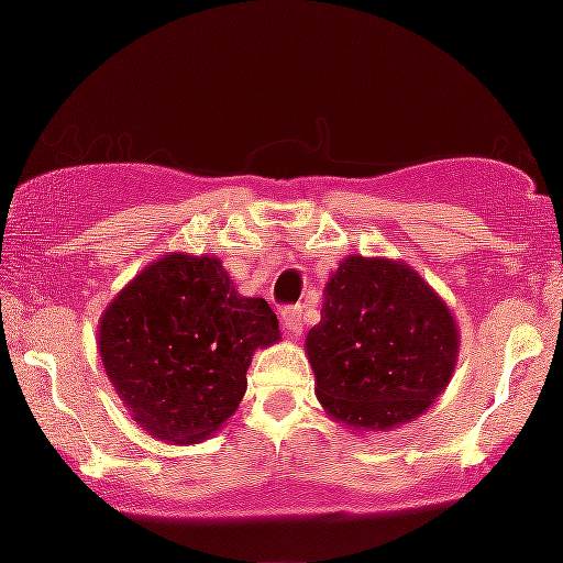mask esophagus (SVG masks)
<instances>
[{
  "label": "esophagus",
  "mask_w": 563,
  "mask_h": 563,
  "mask_svg": "<svg viewBox=\"0 0 563 563\" xmlns=\"http://www.w3.org/2000/svg\"><path fill=\"white\" fill-rule=\"evenodd\" d=\"M280 320H283V328H286V333L290 335V339H299L303 331V309L301 307L283 309Z\"/></svg>",
  "instance_id": "esophagus-1"
}]
</instances>
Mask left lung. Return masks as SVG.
I'll use <instances>...</instances> for the list:
<instances>
[{"label":"left lung","mask_w":563,"mask_h":563,"mask_svg":"<svg viewBox=\"0 0 563 563\" xmlns=\"http://www.w3.org/2000/svg\"><path fill=\"white\" fill-rule=\"evenodd\" d=\"M307 360L322 410L354 431L421 418L448 389L461 331L448 301L410 264L352 254L325 283Z\"/></svg>","instance_id":"1"}]
</instances>
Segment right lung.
<instances>
[{
    "label": "right lung",
    "mask_w": 563,
    "mask_h": 563,
    "mask_svg": "<svg viewBox=\"0 0 563 563\" xmlns=\"http://www.w3.org/2000/svg\"><path fill=\"white\" fill-rule=\"evenodd\" d=\"M280 341L264 299L232 286L217 256L166 254L102 312L97 352L132 421L161 442L214 437L245 394L256 349Z\"/></svg>",
    "instance_id": "obj_1"
}]
</instances>
